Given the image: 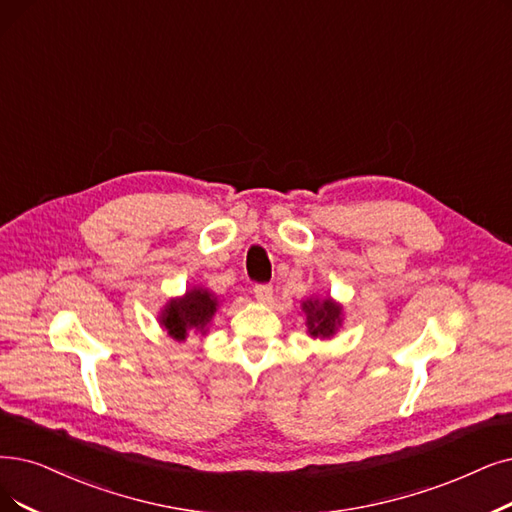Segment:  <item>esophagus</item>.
<instances>
[{
  "label": "esophagus",
  "instance_id": "obj_1",
  "mask_svg": "<svg viewBox=\"0 0 512 512\" xmlns=\"http://www.w3.org/2000/svg\"><path fill=\"white\" fill-rule=\"evenodd\" d=\"M254 296H256L258 302H269L271 296H273V288H271V285H267V283H260V285H256V288H254Z\"/></svg>",
  "mask_w": 512,
  "mask_h": 512
}]
</instances>
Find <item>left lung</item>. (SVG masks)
<instances>
[{
    "mask_svg": "<svg viewBox=\"0 0 512 512\" xmlns=\"http://www.w3.org/2000/svg\"><path fill=\"white\" fill-rule=\"evenodd\" d=\"M300 311L304 313V325L311 338L330 340L338 334L342 327L344 315L342 304L336 302L332 296H317L306 298L300 302Z\"/></svg>",
    "mask_w": 512,
    "mask_h": 512,
    "instance_id": "left-lung-1",
    "label": "left lung"
}]
</instances>
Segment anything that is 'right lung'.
I'll return each mask as SVG.
<instances>
[{"instance_id": "obj_1", "label": "right lung", "mask_w": 512, "mask_h": 512, "mask_svg": "<svg viewBox=\"0 0 512 512\" xmlns=\"http://www.w3.org/2000/svg\"><path fill=\"white\" fill-rule=\"evenodd\" d=\"M220 300L214 292L193 285L182 296L170 298L157 315L159 325L172 340L185 342L191 336H206L218 311Z\"/></svg>"}]
</instances>
